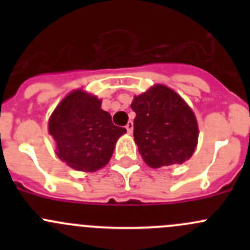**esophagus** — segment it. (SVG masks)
<instances>
[{"label":"esophagus","mask_w":250,"mask_h":250,"mask_svg":"<svg viewBox=\"0 0 250 250\" xmlns=\"http://www.w3.org/2000/svg\"><path fill=\"white\" fill-rule=\"evenodd\" d=\"M125 129H127V132L129 133V134H132V132H133V122H132V121H129V122L127 123V125H125Z\"/></svg>","instance_id":"34e87169"}]
</instances>
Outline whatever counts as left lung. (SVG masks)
<instances>
[{
  "label": "left lung",
  "mask_w": 250,
  "mask_h": 250,
  "mask_svg": "<svg viewBox=\"0 0 250 250\" xmlns=\"http://www.w3.org/2000/svg\"><path fill=\"white\" fill-rule=\"evenodd\" d=\"M134 141L148 167L183 165L198 143V123L188 103L172 88L153 84L134 95Z\"/></svg>",
  "instance_id": "8db88e82"
}]
</instances>
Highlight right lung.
<instances>
[{
  "mask_svg": "<svg viewBox=\"0 0 250 250\" xmlns=\"http://www.w3.org/2000/svg\"><path fill=\"white\" fill-rule=\"evenodd\" d=\"M48 133L60 161L78 172L102 169L112 157L117 140L127 133L102 109V99L78 88L62 98L48 121Z\"/></svg>",
  "mask_w": 250,
  "mask_h": 250,
  "instance_id": "right-lung-1",
  "label": "right lung"
}]
</instances>
